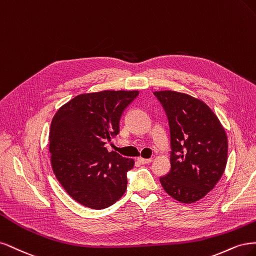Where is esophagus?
Segmentation results:
<instances>
[{
	"label": "esophagus",
	"instance_id": "obj_1",
	"mask_svg": "<svg viewBox=\"0 0 256 256\" xmlns=\"http://www.w3.org/2000/svg\"><path fill=\"white\" fill-rule=\"evenodd\" d=\"M137 162H140V164H149V162H152V158H137Z\"/></svg>",
	"mask_w": 256,
	"mask_h": 256
}]
</instances>
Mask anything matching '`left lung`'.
Returning a JSON list of instances; mask_svg holds the SVG:
<instances>
[{"mask_svg": "<svg viewBox=\"0 0 256 256\" xmlns=\"http://www.w3.org/2000/svg\"><path fill=\"white\" fill-rule=\"evenodd\" d=\"M170 126L171 169L160 178L169 196L182 203L202 199L216 186L228 162V137L208 105L187 94L155 92Z\"/></svg>", "mask_w": 256, "mask_h": 256, "instance_id": "obj_1", "label": "left lung"}]
</instances>
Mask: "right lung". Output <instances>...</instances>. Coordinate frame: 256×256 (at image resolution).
<instances>
[{
	"label": "right lung",
	"mask_w": 256,
	"mask_h": 256,
	"mask_svg": "<svg viewBox=\"0 0 256 256\" xmlns=\"http://www.w3.org/2000/svg\"><path fill=\"white\" fill-rule=\"evenodd\" d=\"M137 90L83 94L64 104L50 130L51 164L57 180L80 204L103 210L124 194L134 160L108 152L105 144L119 134L121 114Z\"/></svg>",
	"instance_id": "add662e5"
}]
</instances>
